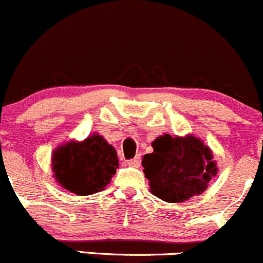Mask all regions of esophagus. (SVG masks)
Masks as SVG:
<instances>
[{"label": "esophagus", "mask_w": 263, "mask_h": 263, "mask_svg": "<svg viewBox=\"0 0 263 263\" xmlns=\"http://www.w3.org/2000/svg\"><path fill=\"white\" fill-rule=\"evenodd\" d=\"M128 165L133 166V167H139L140 165V156H137V157L132 158V160H128Z\"/></svg>", "instance_id": "34e87169"}]
</instances>
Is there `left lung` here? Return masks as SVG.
<instances>
[{"instance_id": "8db88e82", "label": "left lung", "mask_w": 263, "mask_h": 263, "mask_svg": "<svg viewBox=\"0 0 263 263\" xmlns=\"http://www.w3.org/2000/svg\"><path fill=\"white\" fill-rule=\"evenodd\" d=\"M153 152L144 155L142 165L149 188L166 202H184L203 193L217 167L212 152L201 139L165 134L152 142Z\"/></svg>"}]
</instances>
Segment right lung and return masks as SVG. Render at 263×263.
<instances>
[{
	"mask_svg": "<svg viewBox=\"0 0 263 263\" xmlns=\"http://www.w3.org/2000/svg\"><path fill=\"white\" fill-rule=\"evenodd\" d=\"M54 178L60 185L79 196L102 191L119 166L112 145L101 135L88 137L84 142H71L54 151Z\"/></svg>",
	"mask_w": 263,
	"mask_h": 263,
	"instance_id": "right-lung-1",
	"label": "right lung"
}]
</instances>
